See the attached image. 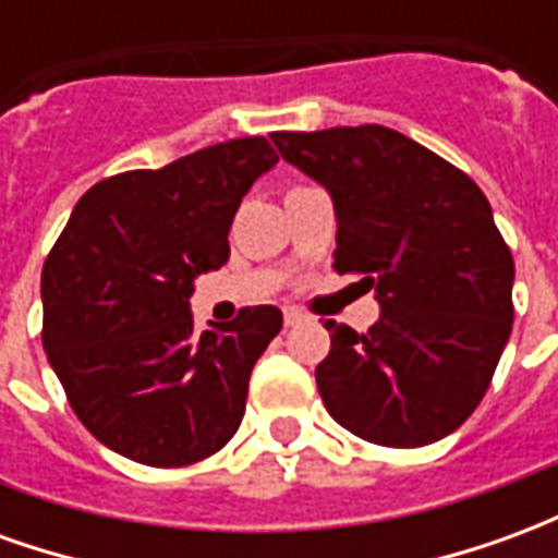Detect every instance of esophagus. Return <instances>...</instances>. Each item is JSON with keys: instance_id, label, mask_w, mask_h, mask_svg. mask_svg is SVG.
Returning <instances> with one entry per match:
<instances>
[{"instance_id": "1", "label": "esophagus", "mask_w": 558, "mask_h": 558, "mask_svg": "<svg viewBox=\"0 0 558 558\" xmlns=\"http://www.w3.org/2000/svg\"><path fill=\"white\" fill-rule=\"evenodd\" d=\"M304 319H307V316H304L302 311H295V307H287V311H283V323H287V326H302Z\"/></svg>"}]
</instances>
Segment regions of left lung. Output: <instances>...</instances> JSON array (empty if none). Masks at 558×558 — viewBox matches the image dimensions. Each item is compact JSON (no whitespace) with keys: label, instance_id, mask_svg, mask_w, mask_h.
<instances>
[{"label":"left lung","instance_id":"1","mask_svg":"<svg viewBox=\"0 0 558 558\" xmlns=\"http://www.w3.org/2000/svg\"><path fill=\"white\" fill-rule=\"evenodd\" d=\"M335 203V268L374 290L364 335L328 319L316 388L340 427L418 448L454 433L490 386L514 323V259L466 172L383 125L271 134Z\"/></svg>","mask_w":558,"mask_h":558}]
</instances>
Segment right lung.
<instances>
[{
  "label": "right lung",
  "mask_w": 558,
  "mask_h": 558,
  "mask_svg": "<svg viewBox=\"0 0 558 558\" xmlns=\"http://www.w3.org/2000/svg\"><path fill=\"white\" fill-rule=\"evenodd\" d=\"M266 137L104 179L71 211L41 271L44 352L86 430L146 466H187L239 430L256 359L283 326L271 304L196 331V275L230 259Z\"/></svg>",
  "instance_id": "add662e5"
}]
</instances>
